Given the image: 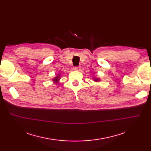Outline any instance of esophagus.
Wrapping results in <instances>:
<instances>
[{"label": "esophagus", "instance_id": "34e87169", "mask_svg": "<svg viewBox=\"0 0 151 151\" xmlns=\"http://www.w3.org/2000/svg\"><path fill=\"white\" fill-rule=\"evenodd\" d=\"M80 69H81L80 66H76L74 67V70H79Z\"/></svg>", "mask_w": 151, "mask_h": 151}]
</instances>
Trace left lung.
Instances as JSON below:
<instances>
[{
    "mask_svg": "<svg viewBox=\"0 0 151 151\" xmlns=\"http://www.w3.org/2000/svg\"><path fill=\"white\" fill-rule=\"evenodd\" d=\"M95 81H98V79H95Z\"/></svg>",
    "mask_w": 151,
    "mask_h": 151,
    "instance_id": "left-lung-1",
    "label": "left lung"
}]
</instances>
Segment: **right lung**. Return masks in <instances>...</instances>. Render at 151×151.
<instances>
[{"mask_svg":"<svg viewBox=\"0 0 151 151\" xmlns=\"http://www.w3.org/2000/svg\"><path fill=\"white\" fill-rule=\"evenodd\" d=\"M58 77H59V76H57V77H56V78H55V79H53V81H54L55 82H57V81H58V79H59Z\"/></svg>","mask_w":151,"mask_h":151,"instance_id":"1","label":"right lung"}]
</instances>
